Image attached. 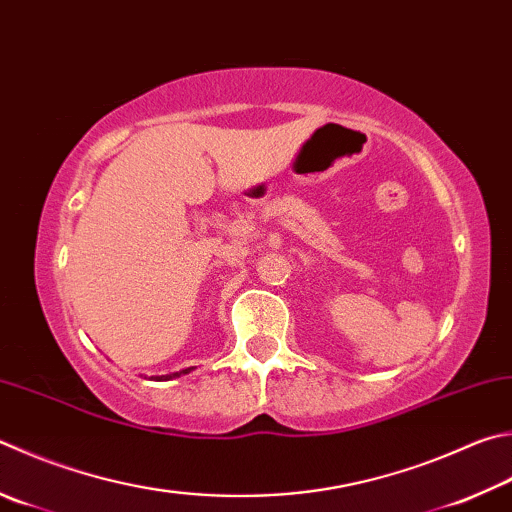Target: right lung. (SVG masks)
<instances>
[{
    "instance_id": "obj_1",
    "label": "right lung",
    "mask_w": 512,
    "mask_h": 512,
    "mask_svg": "<svg viewBox=\"0 0 512 512\" xmlns=\"http://www.w3.org/2000/svg\"><path fill=\"white\" fill-rule=\"evenodd\" d=\"M192 371V367H188V369H181V371H174V374H165V376H152L154 380H172V378H179V376H183V374H190Z\"/></svg>"
}]
</instances>
